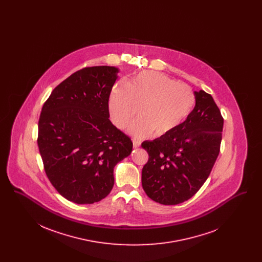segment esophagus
<instances>
[{
    "label": "esophagus",
    "mask_w": 262,
    "mask_h": 262,
    "mask_svg": "<svg viewBox=\"0 0 262 262\" xmlns=\"http://www.w3.org/2000/svg\"><path fill=\"white\" fill-rule=\"evenodd\" d=\"M133 144H134V148H138V147L140 146L141 142H140L139 140H137V139H134V140H133Z\"/></svg>",
    "instance_id": "esophagus-1"
}]
</instances>
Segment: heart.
Masks as SVG:
<instances>
[{
  "label": "heart",
  "instance_id": "heart-1",
  "mask_svg": "<svg viewBox=\"0 0 262 262\" xmlns=\"http://www.w3.org/2000/svg\"><path fill=\"white\" fill-rule=\"evenodd\" d=\"M195 107L192 91L167 75L157 72H143L127 85L118 83L109 98V112L113 124L125 128L130 126L137 137L152 134L155 137L170 136L187 123Z\"/></svg>",
  "mask_w": 262,
  "mask_h": 262
}]
</instances>
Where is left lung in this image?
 <instances>
[{
  "instance_id": "obj_1",
  "label": "left lung",
  "mask_w": 262,
  "mask_h": 262,
  "mask_svg": "<svg viewBox=\"0 0 262 262\" xmlns=\"http://www.w3.org/2000/svg\"><path fill=\"white\" fill-rule=\"evenodd\" d=\"M194 110L184 126L141 144L149 155L142 169V187L160 204L174 205L192 198L210 174L220 151L221 112L205 91H194Z\"/></svg>"
}]
</instances>
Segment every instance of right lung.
Instances as JSON below:
<instances>
[{"label": "right lung", "instance_id": "1", "mask_svg": "<svg viewBox=\"0 0 262 262\" xmlns=\"http://www.w3.org/2000/svg\"><path fill=\"white\" fill-rule=\"evenodd\" d=\"M120 70L99 66L64 79L45 102L38 123V147L58 192L77 204L105 199L114 167L133 150L130 138L109 120V97Z\"/></svg>", "mask_w": 262, "mask_h": 262}]
</instances>
